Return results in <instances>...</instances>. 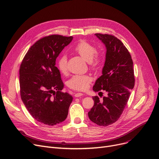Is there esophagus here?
Wrapping results in <instances>:
<instances>
[{"label": "esophagus", "instance_id": "1", "mask_svg": "<svg viewBox=\"0 0 159 159\" xmlns=\"http://www.w3.org/2000/svg\"><path fill=\"white\" fill-rule=\"evenodd\" d=\"M82 95H84V94L82 93H75V95H74L75 98H79V97H80V96H82Z\"/></svg>", "mask_w": 159, "mask_h": 159}]
</instances>
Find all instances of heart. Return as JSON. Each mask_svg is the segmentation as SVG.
<instances>
[{"mask_svg": "<svg viewBox=\"0 0 159 159\" xmlns=\"http://www.w3.org/2000/svg\"><path fill=\"white\" fill-rule=\"evenodd\" d=\"M73 51L87 61L89 66L93 71L98 70L101 66L104 55L101 51H97L95 47L87 41H82L73 48ZM57 67L60 73L66 74L68 71L67 59L65 54L59 57ZM92 81L89 75H74L67 82V86L75 90L83 91L86 89Z\"/></svg>", "mask_w": 159, "mask_h": 159, "instance_id": "1", "label": "heart"}]
</instances>
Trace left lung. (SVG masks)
I'll return each mask as SVG.
<instances>
[{
    "label": "left lung",
    "instance_id": "obj_1",
    "mask_svg": "<svg viewBox=\"0 0 159 159\" xmlns=\"http://www.w3.org/2000/svg\"><path fill=\"white\" fill-rule=\"evenodd\" d=\"M95 35L105 45L107 52L102 75L95 81L93 90H105L108 95L102 101L98 96L93 97L94 105L88 117L97 125L106 127L118 121L128 102L135 81L133 61L119 39L110 34Z\"/></svg>",
    "mask_w": 159,
    "mask_h": 159
}]
</instances>
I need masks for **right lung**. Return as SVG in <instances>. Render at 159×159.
<instances>
[{"label":"right lung","mask_w":159,"mask_h":159,"mask_svg":"<svg viewBox=\"0 0 159 159\" xmlns=\"http://www.w3.org/2000/svg\"><path fill=\"white\" fill-rule=\"evenodd\" d=\"M72 36L51 35L30 47L19 69L20 95L26 109L36 121L53 126L67 116L73 97L61 90L64 83L56 59Z\"/></svg>","instance_id":"add662e5"}]
</instances>
